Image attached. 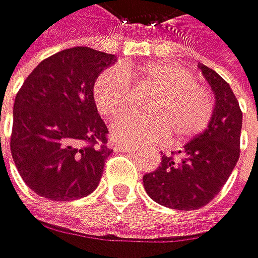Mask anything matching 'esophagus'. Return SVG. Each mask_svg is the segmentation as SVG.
Masks as SVG:
<instances>
[{"instance_id": "34e87169", "label": "esophagus", "mask_w": 258, "mask_h": 258, "mask_svg": "<svg viewBox=\"0 0 258 258\" xmlns=\"http://www.w3.org/2000/svg\"><path fill=\"white\" fill-rule=\"evenodd\" d=\"M114 151H117V152H133V147L125 146V144H115Z\"/></svg>"}]
</instances>
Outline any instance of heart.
Masks as SVG:
<instances>
[{
	"mask_svg": "<svg viewBox=\"0 0 258 258\" xmlns=\"http://www.w3.org/2000/svg\"><path fill=\"white\" fill-rule=\"evenodd\" d=\"M132 84L154 90L144 104L147 115H126L112 125V138L123 144H152L160 140L176 146L202 133L213 114V100L181 66L152 61L143 66L107 68L93 84L98 112L106 118L122 115Z\"/></svg>",
	"mask_w": 258,
	"mask_h": 258,
	"instance_id": "b5f03b06",
	"label": "heart"
}]
</instances>
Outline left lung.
Here are the masks:
<instances>
[{
  "instance_id": "obj_1",
  "label": "left lung",
  "mask_w": 258,
  "mask_h": 258,
  "mask_svg": "<svg viewBox=\"0 0 258 258\" xmlns=\"http://www.w3.org/2000/svg\"><path fill=\"white\" fill-rule=\"evenodd\" d=\"M214 93V109L208 128L179 151L181 160L162 157L155 171L143 177L147 195L155 203L192 211L208 205L224 187L239 158L243 112L230 85L214 70L198 64Z\"/></svg>"
}]
</instances>
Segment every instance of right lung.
<instances>
[{
    "label": "right lung",
    "instance_id": "right-lung-1",
    "mask_svg": "<svg viewBox=\"0 0 258 258\" xmlns=\"http://www.w3.org/2000/svg\"><path fill=\"white\" fill-rule=\"evenodd\" d=\"M115 60L90 47L66 49L42 60L20 87L11 154L25 184L39 197L70 202L100 184L112 149L93 84Z\"/></svg>",
    "mask_w": 258,
    "mask_h": 258
}]
</instances>
